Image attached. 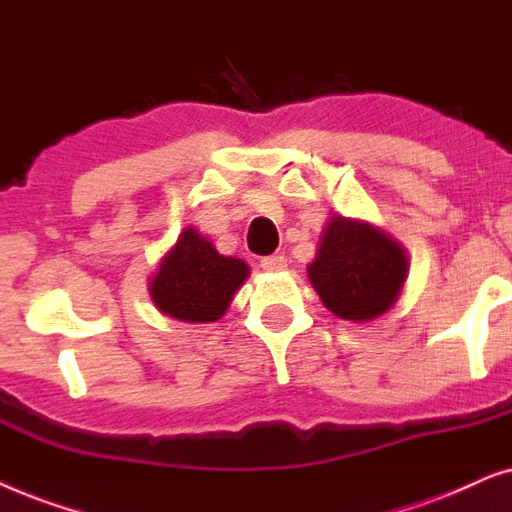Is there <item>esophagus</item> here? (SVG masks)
Here are the masks:
<instances>
[{"label": "esophagus", "mask_w": 512, "mask_h": 512, "mask_svg": "<svg viewBox=\"0 0 512 512\" xmlns=\"http://www.w3.org/2000/svg\"><path fill=\"white\" fill-rule=\"evenodd\" d=\"M288 267V260H285L283 255H269L262 260V269L264 271H271V274H276V271H283Z\"/></svg>", "instance_id": "34e87169"}]
</instances>
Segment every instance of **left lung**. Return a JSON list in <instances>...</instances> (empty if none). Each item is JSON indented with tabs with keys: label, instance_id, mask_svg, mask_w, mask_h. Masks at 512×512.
I'll list each match as a JSON object with an SVG mask.
<instances>
[{
	"label": "left lung",
	"instance_id": "obj_1",
	"mask_svg": "<svg viewBox=\"0 0 512 512\" xmlns=\"http://www.w3.org/2000/svg\"><path fill=\"white\" fill-rule=\"evenodd\" d=\"M410 271L407 252L370 222L332 215L306 267L320 302L351 323H370L398 302Z\"/></svg>",
	"mask_w": 512,
	"mask_h": 512
}]
</instances>
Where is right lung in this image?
Returning a JSON list of instances; mask_svg holds the SVG:
<instances>
[{"instance_id": "1", "label": "right lung", "mask_w": 512, "mask_h": 512, "mask_svg": "<svg viewBox=\"0 0 512 512\" xmlns=\"http://www.w3.org/2000/svg\"><path fill=\"white\" fill-rule=\"evenodd\" d=\"M250 276L248 264L224 257L194 227L177 236L149 281L156 309L185 323H215Z\"/></svg>"}]
</instances>
